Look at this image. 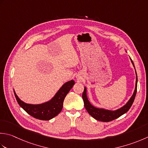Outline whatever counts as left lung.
Returning a JSON list of instances; mask_svg holds the SVG:
<instances>
[{
  "mask_svg": "<svg viewBox=\"0 0 148 148\" xmlns=\"http://www.w3.org/2000/svg\"><path fill=\"white\" fill-rule=\"evenodd\" d=\"M130 60L132 63L133 65H134L135 68V65L134 64L131 58H130ZM136 74V82H135V87L134 92V94L132 95V97L130 98L128 102H127L125 105L121 107L120 108L115 110H106L105 108H97L93 106L92 104L90 103V101L88 99L87 97V90H86V86H85L84 88V91L82 95V97L84 102V105H85V108L86 111L88 112V114L91 115V116L94 118L95 119L99 121H103V122H109V121H112L113 120L119 117L121 115L125 114L128 112L130 108H131L133 103H134L136 93H137V74L135 71Z\"/></svg>",
  "mask_w": 148,
  "mask_h": 148,
  "instance_id": "left-lung-1",
  "label": "left lung"
}]
</instances>
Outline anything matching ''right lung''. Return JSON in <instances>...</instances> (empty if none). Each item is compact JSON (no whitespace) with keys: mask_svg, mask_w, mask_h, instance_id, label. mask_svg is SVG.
Here are the masks:
<instances>
[{"mask_svg":"<svg viewBox=\"0 0 148 148\" xmlns=\"http://www.w3.org/2000/svg\"><path fill=\"white\" fill-rule=\"evenodd\" d=\"M74 84V80L66 82L62 86V87L58 90L51 99L47 102L37 105L26 103L20 99L14 90V94L18 105L28 114L38 119L49 121L56 117L62 111L65 97Z\"/></svg>","mask_w":148,"mask_h":148,"instance_id":"obj_1","label":"right lung"}]
</instances>
